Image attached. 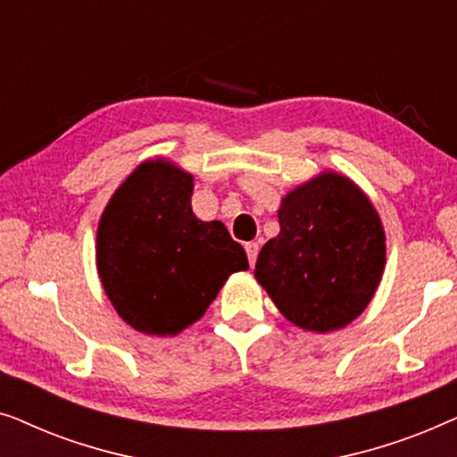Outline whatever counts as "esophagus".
I'll return each instance as SVG.
<instances>
[{
	"label": "esophagus",
	"mask_w": 457,
	"mask_h": 457,
	"mask_svg": "<svg viewBox=\"0 0 457 457\" xmlns=\"http://www.w3.org/2000/svg\"><path fill=\"white\" fill-rule=\"evenodd\" d=\"M245 252H247V258H249V264H255V258H258V252H260V245L255 241H249L245 243Z\"/></svg>",
	"instance_id": "esophagus-1"
}]
</instances>
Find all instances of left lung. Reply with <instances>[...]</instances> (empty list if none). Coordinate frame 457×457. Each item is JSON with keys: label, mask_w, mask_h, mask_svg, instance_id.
Here are the masks:
<instances>
[{"label": "left lung", "mask_w": 457, "mask_h": 457, "mask_svg": "<svg viewBox=\"0 0 457 457\" xmlns=\"http://www.w3.org/2000/svg\"><path fill=\"white\" fill-rule=\"evenodd\" d=\"M278 224L253 274L280 314L316 333L358 318L385 268V233L364 193L339 174H320L283 199Z\"/></svg>", "instance_id": "obj_1"}]
</instances>
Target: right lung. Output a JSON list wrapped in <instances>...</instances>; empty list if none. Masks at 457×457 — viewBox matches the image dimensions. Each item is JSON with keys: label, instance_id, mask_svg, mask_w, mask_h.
Wrapping results in <instances>:
<instances>
[{"label": "right lung", "instance_id": "obj_1", "mask_svg": "<svg viewBox=\"0 0 457 457\" xmlns=\"http://www.w3.org/2000/svg\"><path fill=\"white\" fill-rule=\"evenodd\" d=\"M193 177L145 162L110 199L97 228V270L112 305L147 335H177L199 320L247 255L222 222L191 210Z\"/></svg>", "mask_w": 457, "mask_h": 457}]
</instances>
